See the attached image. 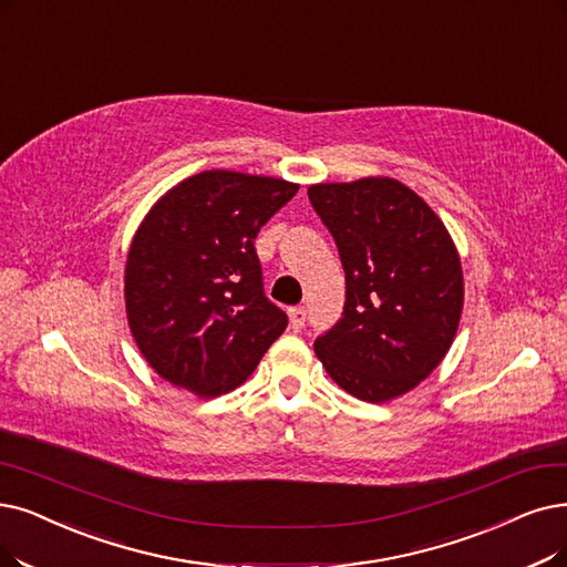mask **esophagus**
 I'll list each match as a JSON object with an SVG mask.
<instances>
[{"instance_id":"34e87169","label":"esophagus","mask_w":567,"mask_h":567,"mask_svg":"<svg viewBox=\"0 0 567 567\" xmlns=\"http://www.w3.org/2000/svg\"><path fill=\"white\" fill-rule=\"evenodd\" d=\"M288 319H290V328L300 332L305 328V321H307V311L305 307H290L288 309Z\"/></svg>"}]
</instances>
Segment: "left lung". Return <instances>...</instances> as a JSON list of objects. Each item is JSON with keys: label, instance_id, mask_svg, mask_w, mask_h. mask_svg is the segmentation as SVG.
<instances>
[{"label": "left lung", "instance_id": "1", "mask_svg": "<svg viewBox=\"0 0 567 567\" xmlns=\"http://www.w3.org/2000/svg\"><path fill=\"white\" fill-rule=\"evenodd\" d=\"M307 193L347 275L342 319L313 351L353 398H400L454 344L465 290L456 244L440 216L391 176L316 184Z\"/></svg>", "mask_w": 567, "mask_h": 567}]
</instances>
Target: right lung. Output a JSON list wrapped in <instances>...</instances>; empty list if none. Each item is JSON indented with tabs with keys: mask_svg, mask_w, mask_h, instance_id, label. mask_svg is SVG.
<instances>
[{
	"mask_svg": "<svg viewBox=\"0 0 567 567\" xmlns=\"http://www.w3.org/2000/svg\"><path fill=\"white\" fill-rule=\"evenodd\" d=\"M298 184L207 169L169 188L134 233L125 262L130 332L148 365L199 398L251 377L286 330L265 298L254 239Z\"/></svg>",
	"mask_w": 567,
	"mask_h": 567,
	"instance_id": "right-lung-1",
	"label": "right lung"
}]
</instances>
